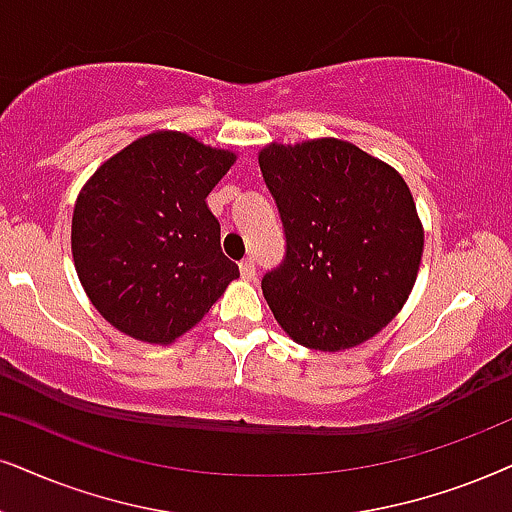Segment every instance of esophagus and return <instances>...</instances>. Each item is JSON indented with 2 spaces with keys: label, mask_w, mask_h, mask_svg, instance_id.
I'll use <instances>...</instances> for the list:
<instances>
[{
  "label": "esophagus",
  "mask_w": 512,
  "mask_h": 512,
  "mask_svg": "<svg viewBox=\"0 0 512 512\" xmlns=\"http://www.w3.org/2000/svg\"><path fill=\"white\" fill-rule=\"evenodd\" d=\"M238 269H241V276L245 281H252V278H255V260H252V257H245V260L238 264Z\"/></svg>",
  "instance_id": "obj_1"
}]
</instances>
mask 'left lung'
<instances>
[{"instance_id":"1","label":"left lung","mask_w":512,"mask_h":512,"mask_svg":"<svg viewBox=\"0 0 512 512\" xmlns=\"http://www.w3.org/2000/svg\"><path fill=\"white\" fill-rule=\"evenodd\" d=\"M260 170L286 231V257L262 278L297 345L340 352L390 323L416 283L423 224L401 174L342 139L269 144Z\"/></svg>"}]
</instances>
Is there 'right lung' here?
<instances>
[{
	"label": "right lung",
	"instance_id": "add662e5",
	"mask_svg": "<svg viewBox=\"0 0 512 512\" xmlns=\"http://www.w3.org/2000/svg\"><path fill=\"white\" fill-rule=\"evenodd\" d=\"M236 153L184 132H153L108 158L73 210V262L103 319L129 338L170 345L238 278L219 245L208 193Z\"/></svg>",
	"mask_w": 512,
	"mask_h": 512
}]
</instances>
